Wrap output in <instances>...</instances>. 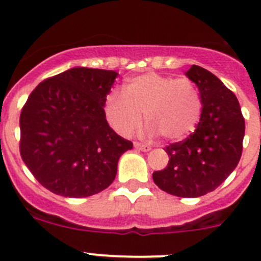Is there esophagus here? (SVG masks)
<instances>
[{
    "instance_id": "obj_1",
    "label": "esophagus",
    "mask_w": 261,
    "mask_h": 261,
    "mask_svg": "<svg viewBox=\"0 0 261 261\" xmlns=\"http://www.w3.org/2000/svg\"><path fill=\"white\" fill-rule=\"evenodd\" d=\"M135 147L136 149H138V150H142V151H149L151 149L150 145L142 144V142H137V141H135Z\"/></svg>"
}]
</instances>
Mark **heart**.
<instances>
[{"mask_svg": "<svg viewBox=\"0 0 261 261\" xmlns=\"http://www.w3.org/2000/svg\"><path fill=\"white\" fill-rule=\"evenodd\" d=\"M201 112V95L193 81L153 71L128 80L123 94L111 93L105 103L107 121L119 135L129 136L136 130L145 114L151 124L149 132H159L170 141L188 137Z\"/></svg>", "mask_w": 261, "mask_h": 261, "instance_id": "obj_1", "label": "heart"}]
</instances>
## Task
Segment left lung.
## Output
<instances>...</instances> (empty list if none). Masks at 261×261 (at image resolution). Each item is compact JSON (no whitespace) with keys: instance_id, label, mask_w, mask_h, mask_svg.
I'll list each match as a JSON object with an SVG mask.
<instances>
[{"instance_id":"obj_1","label":"left lung","mask_w":261,"mask_h":261,"mask_svg":"<svg viewBox=\"0 0 261 261\" xmlns=\"http://www.w3.org/2000/svg\"><path fill=\"white\" fill-rule=\"evenodd\" d=\"M187 77L200 90L201 117L190 137L166 146L170 161L153 172V180L170 195L199 197L221 186L238 165L244 117L235 94L213 73L192 65Z\"/></svg>"}]
</instances>
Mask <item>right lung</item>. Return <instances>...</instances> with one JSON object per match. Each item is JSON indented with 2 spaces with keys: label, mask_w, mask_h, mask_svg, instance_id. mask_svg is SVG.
Wrapping results in <instances>:
<instances>
[{
  "label": "right lung",
  "mask_w": 261,
  "mask_h": 261,
  "mask_svg": "<svg viewBox=\"0 0 261 261\" xmlns=\"http://www.w3.org/2000/svg\"><path fill=\"white\" fill-rule=\"evenodd\" d=\"M117 73L73 68L47 78L20 112L19 151L36 180L64 197L106 190L133 144L107 123L105 103Z\"/></svg>",
  "instance_id": "obj_1"
}]
</instances>
